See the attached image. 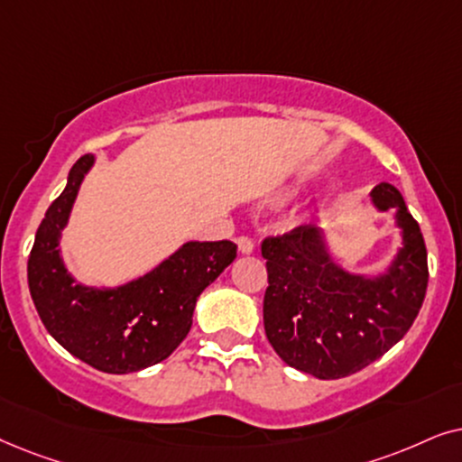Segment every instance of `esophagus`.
I'll return each mask as SVG.
<instances>
[{
  "mask_svg": "<svg viewBox=\"0 0 462 462\" xmlns=\"http://www.w3.org/2000/svg\"><path fill=\"white\" fill-rule=\"evenodd\" d=\"M236 245H238V251H241L243 255L254 254V249H255V245H254V241H251L249 236H238L236 238Z\"/></svg>",
  "mask_w": 462,
  "mask_h": 462,
  "instance_id": "obj_1",
  "label": "esophagus"
}]
</instances>
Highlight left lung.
Masks as SVG:
<instances>
[{
    "instance_id": "obj_1",
    "label": "left lung",
    "mask_w": 462,
    "mask_h": 462,
    "mask_svg": "<svg viewBox=\"0 0 462 462\" xmlns=\"http://www.w3.org/2000/svg\"><path fill=\"white\" fill-rule=\"evenodd\" d=\"M372 199L380 211L395 208L403 230V249L386 274L365 279L342 270L315 226H298L262 243L268 342L287 365L315 378L350 376L383 356L408 334L427 293V247L403 196L380 183Z\"/></svg>"
}]
</instances>
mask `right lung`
<instances>
[{"label":"right lung","instance_id":"add662e5","mask_svg":"<svg viewBox=\"0 0 462 462\" xmlns=\"http://www.w3.org/2000/svg\"><path fill=\"white\" fill-rule=\"evenodd\" d=\"M95 162L86 153L48 207L27 262L29 291L54 340L107 374L139 372L164 361L192 328L199 295L236 257V245L186 243L141 279L116 289L76 285L60 260L59 238L79 183Z\"/></svg>","mask_w":462,"mask_h":462}]
</instances>
